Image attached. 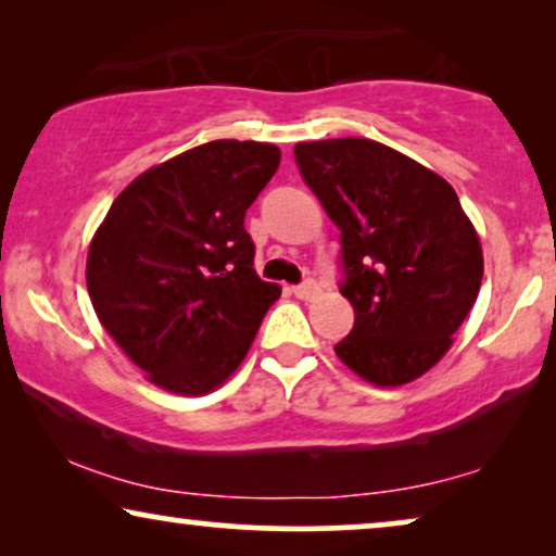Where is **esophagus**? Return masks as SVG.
<instances>
[{
    "label": "esophagus",
    "instance_id": "1",
    "mask_svg": "<svg viewBox=\"0 0 556 556\" xmlns=\"http://www.w3.org/2000/svg\"><path fill=\"white\" fill-rule=\"evenodd\" d=\"M293 293L299 295L301 301H314L316 295L321 293V286H318L314 278H306V280H303V283H299V286L293 288Z\"/></svg>",
    "mask_w": 556,
    "mask_h": 556
}]
</instances>
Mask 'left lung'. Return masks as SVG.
I'll return each instance as SVG.
<instances>
[{
	"instance_id": "left-lung-1",
	"label": "left lung",
	"mask_w": 556,
	"mask_h": 556,
	"mask_svg": "<svg viewBox=\"0 0 556 556\" xmlns=\"http://www.w3.org/2000/svg\"><path fill=\"white\" fill-rule=\"evenodd\" d=\"M293 156L341 232L339 291L354 326L333 352L371 384L413 382L451 349L481 288V242L458 194L369 139L295 143Z\"/></svg>"
}]
</instances>
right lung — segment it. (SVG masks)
<instances>
[{"label":"right lung","instance_id":"obj_1","mask_svg":"<svg viewBox=\"0 0 556 556\" xmlns=\"http://www.w3.org/2000/svg\"><path fill=\"white\" fill-rule=\"evenodd\" d=\"M280 164L273 143L219 139L136 177L88 250L105 331L164 390L204 394L245 359L280 286L253 268L245 212Z\"/></svg>","mask_w":556,"mask_h":556}]
</instances>
